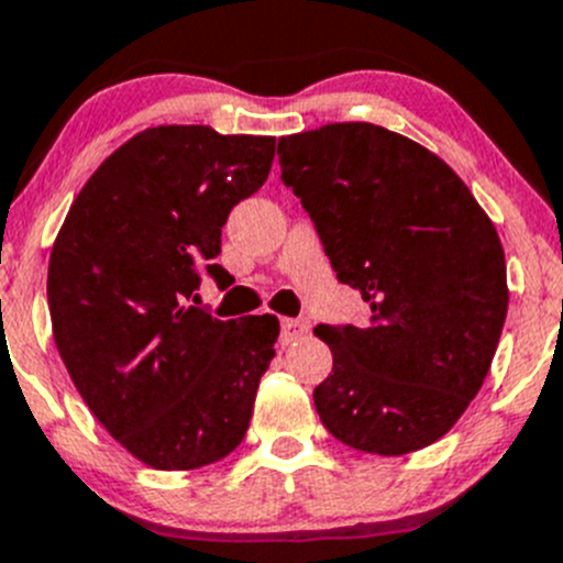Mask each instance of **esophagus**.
Listing matches in <instances>:
<instances>
[{
	"mask_svg": "<svg viewBox=\"0 0 563 563\" xmlns=\"http://www.w3.org/2000/svg\"><path fill=\"white\" fill-rule=\"evenodd\" d=\"M308 332V321L305 319H283L280 321V341L294 343Z\"/></svg>",
	"mask_w": 563,
	"mask_h": 563,
	"instance_id": "34e87169",
	"label": "esophagus"
}]
</instances>
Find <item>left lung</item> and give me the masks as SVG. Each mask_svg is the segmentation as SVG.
<instances>
[{
  "mask_svg": "<svg viewBox=\"0 0 563 563\" xmlns=\"http://www.w3.org/2000/svg\"><path fill=\"white\" fill-rule=\"evenodd\" d=\"M280 178L368 319L319 324L332 374L313 390L332 438L365 454L427 449L484 385L509 308L495 225L443 159L374 123L277 143Z\"/></svg>",
  "mask_w": 563,
  "mask_h": 563,
  "instance_id": "obj_1",
  "label": "left lung"
}]
</instances>
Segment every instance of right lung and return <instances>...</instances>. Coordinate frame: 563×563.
I'll return each mask as SVG.
<instances>
[{
    "mask_svg": "<svg viewBox=\"0 0 563 563\" xmlns=\"http://www.w3.org/2000/svg\"><path fill=\"white\" fill-rule=\"evenodd\" d=\"M275 136L156 125L81 187L48 261L57 352L101 427L156 471H195L244 440L275 357V316L192 305L233 206L264 187Z\"/></svg>",
    "mask_w": 563,
    "mask_h": 563,
    "instance_id": "add662e5",
    "label": "right lung"
}]
</instances>
